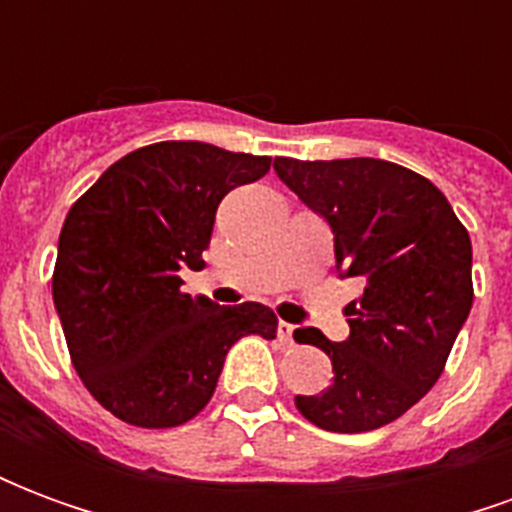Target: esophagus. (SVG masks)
<instances>
[{"mask_svg": "<svg viewBox=\"0 0 512 512\" xmlns=\"http://www.w3.org/2000/svg\"><path fill=\"white\" fill-rule=\"evenodd\" d=\"M293 332H296V326H293V323H285V321H279V326H277V334H279V340H282V343L293 345Z\"/></svg>", "mask_w": 512, "mask_h": 512, "instance_id": "obj_1", "label": "esophagus"}]
</instances>
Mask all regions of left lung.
I'll return each mask as SVG.
<instances>
[{"mask_svg": "<svg viewBox=\"0 0 512 512\" xmlns=\"http://www.w3.org/2000/svg\"><path fill=\"white\" fill-rule=\"evenodd\" d=\"M279 180L334 233L343 279L362 296L345 307L343 343L296 329L332 359L334 381L296 395L312 425L365 433L403 417L436 384L472 310V241L428 178L381 158H277Z\"/></svg>", "mask_w": 512, "mask_h": 512, "instance_id": "obj_1", "label": "left lung"}]
</instances>
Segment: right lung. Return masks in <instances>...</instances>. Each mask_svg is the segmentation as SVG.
<instances>
[{
	"mask_svg": "<svg viewBox=\"0 0 512 512\" xmlns=\"http://www.w3.org/2000/svg\"><path fill=\"white\" fill-rule=\"evenodd\" d=\"M268 169V156L156 142L115 161L73 202L54 307L76 373L117 419L136 428L189 422L241 337H277V315L257 301L219 307L180 290L183 268L205 266L224 194Z\"/></svg>",
	"mask_w": 512,
	"mask_h": 512,
	"instance_id": "obj_1",
	"label": "right lung"
}]
</instances>
